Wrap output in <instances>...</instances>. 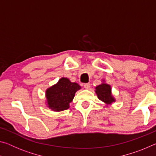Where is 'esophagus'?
<instances>
[{
    "instance_id": "esophagus-1",
    "label": "esophagus",
    "mask_w": 156,
    "mask_h": 156,
    "mask_svg": "<svg viewBox=\"0 0 156 156\" xmlns=\"http://www.w3.org/2000/svg\"><path fill=\"white\" fill-rule=\"evenodd\" d=\"M90 87H91V84L90 83H85V84H84V87L85 88V89H88L90 88Z\"/></svg>"
}]
</instances>
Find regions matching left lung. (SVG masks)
I'll use <instances>...</instances> for the list:
<instances>
[{"instance_id":"1","label":"left lung","mask_w":156,"mask_h":156,"mask_svg":"<svg viewBox=\"0 0 156 156\" xmlns=\"http://www.w3.org/2000/svg\"><path fill=\"white\" fill-rule=\"evenodd\" d=\"M96 93L98 98L107 104L114 102V98L111 93V87L107 84H102L96 87Z\"/></svg>"}]
</instances>
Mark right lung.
Wrapping results in <instances>:
<instances>
[{
	"label": "right lung",
	"instance_id": "right-lung-1",
	"mask_svg": "<svg viewBox=\"0 0 156 156\" xmlns=\"http://www.w3.org/2000/svg\"><path fill=\"white\" fill-rule=\"evenodd\" d=\"M80 89V87L77 83H71L67 78H62L58 83L46 91L48 107L55 112L67 109L75 93Z\"/></svg>",
	"mask_w": 156,
	"mask_h": 156
}]
</instances>
